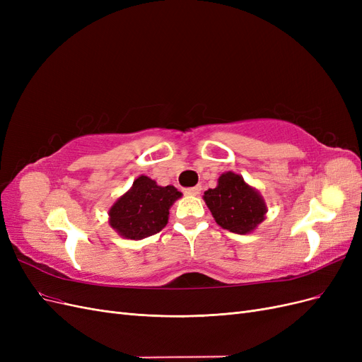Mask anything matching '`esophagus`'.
<instances>
[{
	"mask_svg": "<svg viewBox=\"0 0 362 362\" xmlns=\"http://www.w3.org/2000/svg\"><path fill=\"white\" fill-rule=\"evenodd\" d=\"M185 194H190V196H198L201 193V185H194V187H189V189H184Z\"/></svg>",
	"mask_w": 362,
	"mask_h": 362,
	"instance_id": "1",
	"label": "esophagus"
}]
</instances>
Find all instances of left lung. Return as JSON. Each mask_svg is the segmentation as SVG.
Here are the masks:
<instances>
[{"label":"left lung","mask_w":362,"mask_h":362,"mask_svg":"<svg viewBox=\"0 0 362 362\" xmlns=\"http://www.w3.org/2000/svg\"><path fill=\"white\" fill-rule=\"evenodd\" d=\"M204 201L217 225L235 234L250 233L264 221L267 211L259 193L233 172L221 175L217 187L204 193Z\"/></svg>","instance_id":"obj_1"}]
</instances>
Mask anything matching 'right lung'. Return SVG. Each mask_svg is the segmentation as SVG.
<instances>
[{"label": "right lung", "mask_w": 362, "mask_h": 362, "mask_svg": "<svg viewBox=\"0 0 362 362\" xmlns=\"http://www.w3.org/2000/svg\"><path fill=\"white\" fill-rule=\"evenodd\" d=\"M178 198L181 193L173 185L161 187L141 175L129 192L110 208V225L120 235L131 240L154 235L166 226L169 208Z\"/></svg>", "instance_id": "right-lung-1"}]
</instances>
